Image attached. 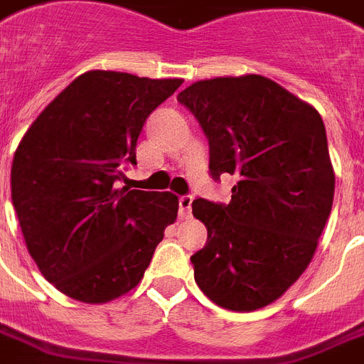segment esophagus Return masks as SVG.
<instances>
[{
    "instance_id": "34e87169",
    "label": "esophagus",
    "mask_w": 364,
    "mask_h": 364,
    "mask_svg": "<svg viewBox=\"0 0 364 364\" xmlns=\"http://www.w3.org/2000/svg\"><path fill=\"white\" fill-rule=\"evenodd\" d=\"M192 201H194V198L192 196L179 198V216H181V218H188V216H191Z\"/></svg>"
}]
</instances>
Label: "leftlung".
<instances>
[{
	"mask_svg": "<svg viewBox=\"0 0 364 364\" xmlns=\"http://www.w3.org/2000/svg\"><path fill=\"white\" fill-rule=\"evenodd\" d=\"M177 100L209 139V170L237 176L231 201H192L207 228L191 257L194 279L216 305L267 307L309 267L331 213L335 172L322 116L257 73L196 81Z\"/></svg>",
	"mask_w": 364,
	"mask_h": 364,
	"instance_id": "left-lung-1",
	"label": "left lung"
}]
</instances>
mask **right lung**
Wrapping results in <instances>:
<instances>
[{"label": "right lung", "instance_id": "1", "mask_svg": "<svg viewBox=\"0 0 364 364\" xmlns=\"http://www.w3.org/2000/svg\"><path fill=\"white\" fill-rule=\"evenodd\" d=\"M181 83L90 70L36 116L18 144L11 194L26 246L42 276L73 300L107 304L135 289L176 222V194L129 191L118 181L136 164L146 118Z\"/></svg>", "mask_w": 364, "mask_h": 364}]
</instances>
